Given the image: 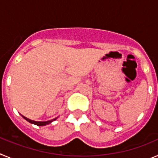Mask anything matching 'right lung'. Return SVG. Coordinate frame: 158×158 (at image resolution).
I'll list each match as a JSON object with an SVG mask.
<instances>
[{
	"label": "right lung",
	"mask_w": 158,
	"mask_h": 158,
	"mask_svg": "<svg viewBox=\"0 0 158 158\" xmlns=\"http://www.w3.org/2000/svg\"><path fill=\"white\" fill-rule=\"evenodd\" d=\"M22 117H23L24 119H26V120L27 121V122L31 123L32 124H35V125H37V126H46V125H47V124H50L51 123H52L53 121H54L55 119H57V118H54V119H51V120H48V121H44V122H40V121H34V120H31V119H30V118H27V117L23 116V115H22Z\"/></svg>",
	"instance_id": "obj_1"
}]
</instances>
